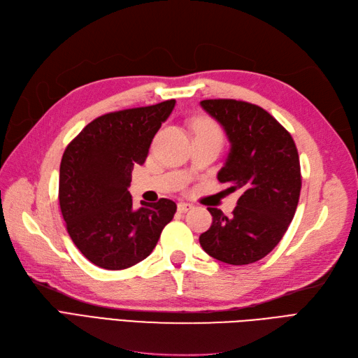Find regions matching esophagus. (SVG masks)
<instances>
[{"mask_svg":"<svg viewBox=\"0 0 358 358\" xmlns=\"http://www.w3.org/2000/svg\"><path fill=\"white\" fill-rule=\"evenodd\" d=\"M191 209H192V204H189V203H183V201L178 203V210H179L180 213H185V212H188V210H191Z\"/></svg>","mask_w":358,"mask_h":358,"instance_id":"obj_1","label":"esophagus"}]
</instances>
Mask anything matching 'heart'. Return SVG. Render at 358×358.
I'll return each mask as SVG.
<instances>
[{
  "label": "heart",
  "mask_w": 358,
  "mask_h": 358,
  "mask_svg": "<svg viewBox=\"0 0 358 358\" xmlns=\"http://www.w3.org/2000/svg\"><path fill=\"white\" fill-rule=\"evenodd\" d=\"M196 129H212V131H218V128L208 121H199L196 124Z\"/></svg>",
  "instance_id": "obj_1"
}]
</instances>
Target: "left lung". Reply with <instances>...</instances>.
Returning a JSON list of instances; mask_svg holds the SVG:
<instances>
[{
    "label": "left lung",
    "instance_id": "8db88e82",
    "mask_svg": "<svg viewBox=\"0 0 358 358\" xmlns=\"http://www.w3.org/2000/svg\"><path fill=\"white\" fill-rule=\"evenodd\" d=\"M231 145L218 180L239 191L233 215L208 208L212 225L200 245L222 263L242 266L264 258L282 239L299 204L301 175L294 140L259 106L237 100H203Z\"/></svg>",
    "mask_w": 358,
    "mask_h": 358
}]
</instances>
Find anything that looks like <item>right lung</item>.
I'll use <instances>...</instances> for the list:
<instances>
[{
  "instance_id": "right-lung-1",
  "label": "right lung",
  "mask_w": 358,
  "mask_h": 358,
  "mask_svg": "<svg viewBox=\"0 0 358 358\" xmlns=\"http://www.w3.org/2000/svg\"><path fill=\"white\" fill-rule=\"evenodd\" d=\"M175 100L106 113L86 125L64 150L59 208L73 243L95 266L128 268L154 251L176 203L159 199L133 208L128 187Z\"/></svg>"
}]
</instances>
